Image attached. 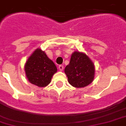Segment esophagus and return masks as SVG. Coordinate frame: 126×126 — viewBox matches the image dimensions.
Returning a JSON list of instances; mask_svg holds the SVG:
<instances>
[{
  "label": "esophagus",
  "instance_id": "esophagus-1",
  "mask_svg": "<svg viewBox=\"0 0 126 126\" xmlns=\"http://www.w3.org/2000/svg\"><path fill=\"white\" fill-rule=\"evenodd\" d=\"M63 69H64V66H63V65H59V69L60 70V71H62L63 70Z\"/></svg>",
  "mask_w": 126,
  "mask_h": 126
}]
</instances>
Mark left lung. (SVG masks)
Listing matches in <instances>:
<instances>
[{
    "label": "left lung",
    "instance_id": "obj_1",
    "mask_svg": "<svg viewBox=\"0 0 126 126\" xmlns=\"http://www.w3.org/2000/svg\"><path fill=\"white\" fill-rule=\"evenodd\" d=\"M94 64L89 57L79 51L72 54L69 64L65 69L68 81L76 88H82L91 84L94 79Z\"/></svg>",
    "mask_w": 126,
    "mask_h": 126
}]
</instances>
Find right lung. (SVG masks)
Returning a JSON list of instances; mask_svg holds the SVG:
<instances>
[{"mask_svg": "<svg viewBox=\"0 0 126 126\" xmlns=\"http://www.w3.org/2000/svg\"><path fill=\"white\" fill-rule=\"evenodd\" d=\"M57 70L54 63L40 49L34 51L25 65L28 80L39 87H44L49 84Z\"/></svg>", "mask_w": 126, "mask_h": 126, "instance_id": "add662e5", "label": "right lung"}]
</instances>
